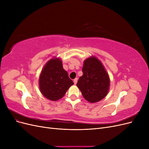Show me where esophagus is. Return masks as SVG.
Wrapping results in <instances>:
<instances>
[{
  "label": "esophagus",
  "mask_w": 149,
  "mask_h": 149,
  "mask_svg": "<svg viewBox=\"0 0 149 149\" xmlns=\"http://www.w3.org/2000/svg\"><path fill=\"white\" fill-rule=\"evenodd\" d=\"M77 81H78V78H76L75 79H74V80H73V82H74V83L76 84V83H77Z\"/></svg>",
  "instance_id": "obj_1"
}]
</instances>
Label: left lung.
Masks as SVG:
<instances>
[{
    "label": "left lung",
    "mask_w": 149,
    "mask_h": 149,
    "mask_svg": "<svg viewBox=\"0 0 149 149\" xmlns=\"http://www.w3.org/2000/svg\"><path fill=\"white\" fill-rule=\"evenodd\" d=\"M82 71L76 85L85 100L91 103L102 100L109 91L110 80L101 62L94 56L88 58Z\"/></svg>",
    "instance_id": "8db88e82"
}]
</instances>
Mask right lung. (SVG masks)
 <instances>
[{
    "label": "right lung",
    "mask_w": 149,
    "mask_h": 149,
    "mask_svg": "<svg viewBox=\"0 0 149 149\" xmlns=\"http://www.w3.org/2000/svg\"><path fill=\"white\" fill-rule=\"evenodd\" d=\"M74 83L63 68L59 58L51 59L42 71L39 78V87L43 95L52 101L63 97L67 90Z\"/></svg>",
    "instance_id": "1"
}]
</instances>
